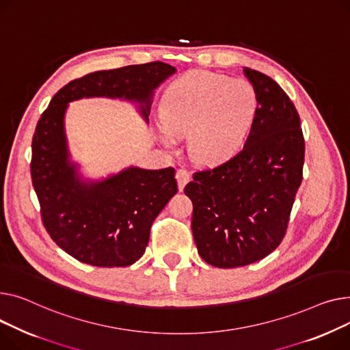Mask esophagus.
<instances>
[{"label": "esophagus", "mask_w": 350, "mask_h": 350, "mask_svg": "<svg viewBox=\"0 0 350 350\" xmlns=\"http://www.w3.org/2000/svg\"><path fill=\"white\" fill-rule=\"evenodd\" d=\"M191 179V175L187 170H178L176 171V180H178V188L179 191H183L185 185H187Z\"/></svg>", "instance_id": "1"}]
</instances>
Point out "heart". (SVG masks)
<instances>
[{
  "label": "heart",
  "instance_id": "heart-1",
  "mask_svg": "<svg viewBox=\"0 0 350 350\" xmlns=\"http://www.w3.org/2000/svg\"><path fill=\"white\" fill-rule=\"evenodd\" d=\"M257 107V93L249 81L195 70L168 88L159 117L171 137L189 135L191 158L208 165L229 159L243 148L254 126Z\"/></svg>",
  "mask_w": 350,
  "mask_h": 350
}]
</instances>
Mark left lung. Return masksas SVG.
Instances as JSON below:
<instances>
[{
  "mask_svg": "<svg viewBox=\"0 0 350 350\" xmlns=\"http://www.w3.org/2000/svg\"><path fill=\"white\" fill-rule=\"evenodd\" d=\"M243 73L258 101L249 139L236 157L196 172L185 187L198 253L219 269L256 262L278 247L302 180L305 146L293 101L267 75Z\"/></svg>",
  "mask_w": 350,
  "mask_h": 350,
  "instance_id": "obj_1",
  "label": "left lung"
}]
</instances>
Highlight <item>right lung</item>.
<instances>
[{
	"label": "right lung",
	"instance_id": "add662e5",
	"mask_svg": "<svg viewBox=\"0 0 350 350\" xmlns=\"http://www.w3.org/2000/svg\"><path fill=\"white\" fill-rule=\"evenodd\" d=\"M176 69L163 62L100 70L72 80L51 100L32 138L31 175L52 240L76 260L127 267L146 253L151 224L178 192L174 168L129 167L105 179L83 178L65 133L70 101L109 97L135 103L148 122L154 90Z\"/></svg>",
	"mask_w": 350,
	"mask_h": 350
}]
</instances>
